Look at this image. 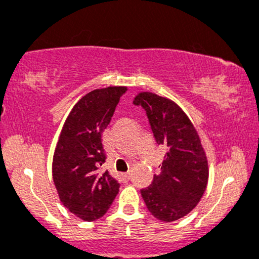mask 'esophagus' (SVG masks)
Masks as SVG:
<instances>
[{
    "label": "esophagus",
    "instance_id": "34e87169",
    "mask_svg": "<svg viewBox=\"0 0 259 259\" xmlns=\"http://www.w3.org/2000/svg\"><path fill=\"white\" fill-rule=\"evenodd\" d=\"M122 177L126 179V181H128V179L131 178V173L130 172H126V173H123L122 175Z\"/></svg>",
    "mask_w": 259,
    "mask_h": 259
}]
</instances>
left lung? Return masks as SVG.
<instances>
[{"instance_id": "obj_1", "label": "left lung", "mask_w": 259, "mask_h": 259, "mask_svg": "<svg viewBox=\"0 0 259 259\" xmlns=\"http://www.w3.org/2000/svg\"><path fill=\"white\" fill-rule=\"evenodd\" d=\"M147 111L157 144L165 147L161 173L141 194L155 218L173 222L190 213L205 193L208 162L199 133L188 115L173 100L153 92L133 99Z\"/></svg>"}]
</instances>
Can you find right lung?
<instances>
[{"label": "right lung", "instance_id": "right-lung-1", "mask_svg": "<svg viewBox=\"0 0 259 259\" xmlns=\"http://www.w3.org/2000/svg\"><path fill=\"white\" fill-rule=\"evenodd\" d=\"M124 86L99 88L78 100L63 124L52 162L59 200L81 218L93 222L105 214L120 184L102 171L105 161L102 133L110 122Z\"/></svg>", "mask_w": 259, "mask_h": 259}]
</instances>
